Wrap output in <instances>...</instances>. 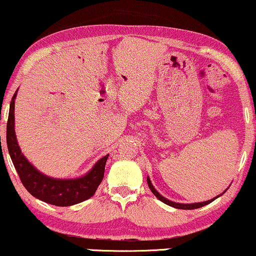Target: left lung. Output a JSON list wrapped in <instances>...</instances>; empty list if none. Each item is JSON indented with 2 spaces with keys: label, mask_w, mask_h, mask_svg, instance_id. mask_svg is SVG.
Instances as JSON below:
<instances>
[{
  "label": "left lung",
  "mask_w": 256,
  "mask_h": 256,
  "mask_svg": "<svg viewBox=\"0 0 256 256\" xmlns=\"http://www.w3.org/2000/svg\"><path fill=\"white\" fill-rule=\"evenodd\" d=\"M147 184H148V186H150V191L153 192V194L156 196V197L158 198V200H162V203H165V204H167V205H170V206H172V208H176V209H182V210H194V209H198V208H202V206H204V205H208V204H210L211 202H212V200H215L216 198L220 197V196H222L223 194H226V191L228 190V188H226V191H224V192H222V194H218V196H217V197L212 198V200H210L200 202V203H188V204H186V203H176V202H172V200H167V198L164 197V196L160 194L159 192H158V191L156 190V188H154V186H153L152 182H150V176H147ZM228 188H229V186H228Z\"/></svg>",
  "instance_id": "obj_1"
}]
</instances>
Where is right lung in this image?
<instances>
[{
    "label": "right lung",
    "instance_id": "1",
    "mask_svg": "<svg viewBox=\"0 0 256 256\" xmlns=\"http://www.w3.org/2000/svg\"><path fill=\"white\" fill-rule=\"evenodd\" d=\"M18 90L12 96L9 116L7 122V146L9 156L14 164L22 184L27 191L45 203L56 205V206H70L89 200L96 192L97 188L103 180L104 168L109 154L104 156L92 166L89 172L78 178H53L40 172L33 164L21 152L15 134V98Z\"/></svg>",
    "mask_w": 256,
    "mask_h": 256
}]
</instances>
